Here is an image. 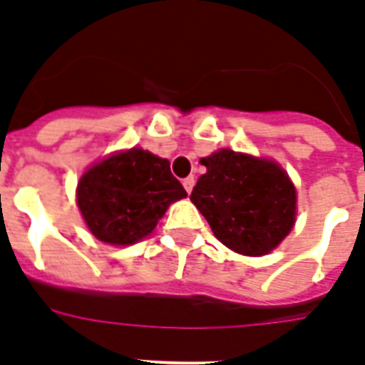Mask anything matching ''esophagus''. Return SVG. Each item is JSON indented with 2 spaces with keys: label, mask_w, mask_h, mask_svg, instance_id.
Wrapping results in <instances>:
<instances>
[{
  "label": "esophagus",
  "mask_w": 365,
  "mask_h": 365,
  "mask_svg": "<svg viewBox=\"0 0 365 365\" xmlns=\"http://www.w3.org/2000/svg\"><path fill=\"white\" fill-rule=\"evenodd\" d=\"M183 187H185V191H187V193H191L195 187V178L193 176L185 178V180H183Z\"/></svg>",
  "instance_id": "1"
}]
</instances>
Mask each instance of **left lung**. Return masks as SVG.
<instances>
[{
  "label": "left lung",
  "instance_id": "obj_1",
  "mask_svg": "<svg viewBox=\"0 0 365 365\" xmlns=\"http://www.w3.org/2000/svg\"><path fill=\"white\" fill-rule=\"evenodd\" d=\"M201 164L207 174L189 199L227 249L260 257L282 243L294 224L297 193L277 164L230 149L202 158Z\"/></svg>",
  "mask_w": 365,
  "mask_h": 365
}]
</instances>
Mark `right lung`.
<instances>
[{"label": "right lung", "instance_id": "right-lung-1", "mask_svg": "<svg viewBox=\"0 0 365 365\" xmlns=\"http://www.w3.org/2000/svg\"><path fill=\"white\" fill-rule=\"evenodd\" d=\"M170 163L143 149L105 158L78 183V207L90 232L110 245H132L155 230L172 202L185 197Z\"/></svg>", "mask_w": 365, "mask_h": 365}]
</instances>
